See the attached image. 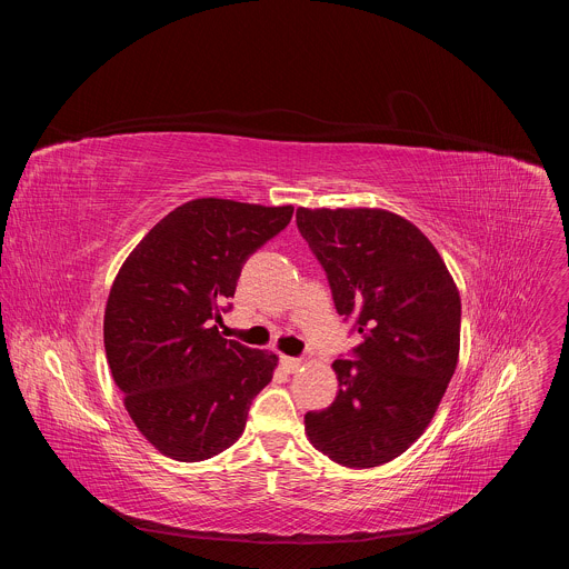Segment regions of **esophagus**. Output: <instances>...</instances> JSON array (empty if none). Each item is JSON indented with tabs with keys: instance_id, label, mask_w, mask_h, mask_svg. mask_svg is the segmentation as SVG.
Segmentation results:
<instances>
[{
	"instance_id": "obj_1",
	"label": "esophagus",
	"mask_w": 569,
	"mask_h": 569,
	"mask_svg": "<svg viewBox=\"0 0 569 569\" xmlns=\"http://www.w3.org/2000/svg\"><path fill=\"white\" fill-rule=\"evenodd\" d=\"M281 367H283L288 373H295V371L301 367V360H299V358H290V356H281Z\"/></svg>"
}]
</instances>
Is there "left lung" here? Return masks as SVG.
Segmentation results:
<instances>
[{"label":"left lung","mask_w":569,"mask_h":569,"mask_svg":"<svg viewBox=\"0 0 569 569\" xmlns=\"http://www.w3.org/2000/svg\"><path fill=\"white\" fill-rule=\"evenodd\" d=\"M297 227L362 338L353 360L333 362L340 391L303 417L306 435L342 466L387 463L423 435L457 369V286L423 231L391 211L299 207Z\"/></svg>","instance_id":"8db88e82"}]
</instances>
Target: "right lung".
Segmentation results:
<instances>
[{"instance_id":"add662e5","label":"right lung","mask_w":569,"mask_h":569,"mask_svg":"<svg viewBox=\"0 0 569 569\" xmlns=\"http://www.w3.org/2000/svg\"><path fill=\"white\" fill-rule=\"evenodd\" d=\"M292 207L200 198L161 218L121 266L106 306V356L139 432L202 461L246 430L277 356L224 340L216 323L242 266L288 227Z\"/></svg>"}]
</instances>
